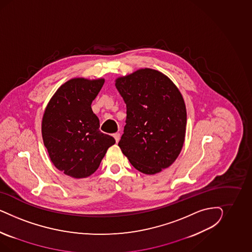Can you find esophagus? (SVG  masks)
I'll use <instances>...</instances> for the list:
<instances>
[{
	"label": "esophagus",
	"mask_w": 252,
	"mask_h": 252,
	"mask_svg": "<svg viewBox=\"0 0 252 252\" xmlns=\"http://www.w3.org/2000/svg\"><path fill=\"white\" fill-rule=\"evenodd\" d=\"M113 137H115V141H116V143L119 141V139H120V133H115L114 135H113Z\"/></svg>",
	"instance_id": "34e87169"
}]
</instances>
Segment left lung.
Returning a JSON list of instances; mask_svg holds the SVG:
<instances>
[{
  "instance_id": "obj_1",
  "label": "left lung",
  "mask_w": 252,
  "mask_h": 252,
  "mask_svg": "<svg viewBox=\"0 0 252 252\" xmlns=\"http://www.w3.org/2000/svg\"><path fill=\"white\" fill-rule=\"evenodd\" d=\"M115 87L126 105L118 143L130 163L146 175L169 167L182 150L187 110L176 85L153 69L119 77Z\"/></svg>"
}]
</instances>
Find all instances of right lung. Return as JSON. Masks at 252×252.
I'll list each match as a JSON object with an SVG mask.
<instances>
[{"label": "right lung", "mask_w": 252, "mask_h": 252, "mask_svg": "<svg viewBox=\"0 0 252 252\" xmlns=\"http://www.w3.org/2000/svg\"><path fill=\"white\" fill-rule=\"evenodd\" d=\"M104 79L74 78L62 85L46 107L41 133L54 166L67 176L83 178L99 166L115 138L99 131L92 101Z\"/></svg>", "instance_id": "add662e5"}]
</instances>
